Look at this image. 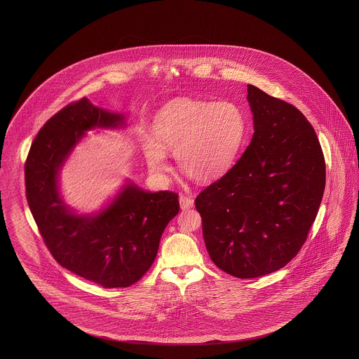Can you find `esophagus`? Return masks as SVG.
<instances>
[{
	"label": "esophagus",
	"instance_id": "34e87169",
	"mask_svg": "<svg viewBox=\"0 0 359 359\" xmlns=\"http://www.w3.org/2000/svg\"><path fill=\"white\" fill-rule=\"evenodd\" d=\"M179 202H180L182 210H188V208H191L194 205V199L191 196H187V195H180Z\"/></svg>",
	"mask_w": 359,
	"mask_h": 359
}]
</instances>
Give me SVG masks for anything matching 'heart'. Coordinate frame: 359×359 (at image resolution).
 Returning a JSON list of instances; mask_svg holds the SVG:
<instances>
[{
    "mask_svg": "<svg viewBox=\"0 0 359 359\" xmlns=\"http://www.w3.org/2000/svg\"><path fill=\"white\" fill-rule=\"evenodd\" d=\"M249 130L242 107L231 101L177 98L165 103L152 122L154 140L144 145L148 165L168 168L173 152L179 170L195 182L219 179L236 164Z\"/></svg>",
    "mask_w": 359,
    "mask_h": 359,
    "instance_id": "1",
    "label": "heart"
}]
</instances>
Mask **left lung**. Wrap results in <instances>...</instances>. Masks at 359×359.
Masks as SVG:
<instances>
[{
  "label": "left lung",
  "mask_w": 359,
  "mask_h": 359,
  "mask_svg": "<svg viewBox=\"0 0 359 359\" xmlns=\"http://www.w3.org/2000/svg\"><path fill=\"white\" fill-rule=\"evenodd\" d=\"M248 101L249 147L195 199L212 262L238 278L276 272L299 253L325 186L323 151L304 114L253 85Z\"/></svg>",
  "instance_id": "obj_1"
}]
</instances>
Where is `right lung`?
Listing matches in <instances>:
<instances>
[{
    "instance_id": "1",
    "label": "right lung",
    "mask_w": 359,
    "mask_h": 359,
    "mask_svg": "<svg viewBox=\"0 0 359 359\" xmlns=\"http://www.w3.org/2000/svg\"><path fill=\"white\" fill-rule=\"evenodd\" d=\"M125 117L82 98L52 116L34 137L25 161V194L52 257L103 288H126L149 271L179 195L128 183L95 215H76L60 198L57 173L71 151L95 128H120Z\"/></svg>"
}]
</instances>
